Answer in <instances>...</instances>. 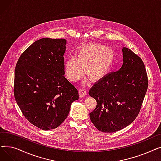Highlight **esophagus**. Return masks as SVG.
<instances>
[{"mask_svg": "<svg viewBox=\"0 0 161 161\" xmlns=\"http://www.w3.org/2000/svg\"><path fill=\"white\" fill-rule=\"evenodd\" d=\"M87 95V92L85 89L80 88L79 89V95L80 97H83Z\"/></svg>", "mask_w": 161, "mask_h": 161, "instance_id": "34e87169", "label": "esophagus"}]
</instances>
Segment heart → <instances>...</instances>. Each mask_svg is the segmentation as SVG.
<instances>
[{"label":"heart","mask_w":161,"mask_h":161,"mask_svg":"<svg viewBox=\"0 0 161 161\" xmlns=\"http://www.w3.org/2000/svg\"><path fill=\"white\" fill-rule=\"evenodd\" d=\"M115 52L112 48L100 44L83 46L77 57H72L65 63L66 77L72 81L80 80L83 75V67L87 75L93 80L104 78L112 69Z\"/></svg>","instance_id":"heart-1"}]
</instances>
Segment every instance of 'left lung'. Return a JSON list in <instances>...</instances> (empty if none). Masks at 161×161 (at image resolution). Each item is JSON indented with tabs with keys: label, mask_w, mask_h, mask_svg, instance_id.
<instances>
[{
	"label": "left lung",
	"mask_w": 161,
	"mask_h": 161,
	"mask_svg": "<svg viewBox=\"0 0 161 161\" xmlns=\"http://www.w3.org/2000/svg\"><path fill=\"white\" fill-rule=\"evenodd\" d=\"M121 69L98 80L89 91L97 101L89 114L91 122L103 132H114L132 123L138 116L148 87L142 58L126 47Z\"/></svg>",
	"instance_id": "8db88e82"
}]
</instances>
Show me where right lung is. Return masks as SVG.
<instances>
[{"instance_id":"right-lung-1","label":"right lung","mask_w":161,"mask_h":161,"mask_svg":"<svg viewBox=\"0 0 161 161\" xmlns=\"http://www.w3.org/2000/svg\"><path fill=\"white\" fill-rule=\"evenodd\" d=\"M65 39L42 38L19 57L14 97L25 118L44 130L55 129L69 114L78 91L64 76Z\"/></svg>"}]
</instances>
